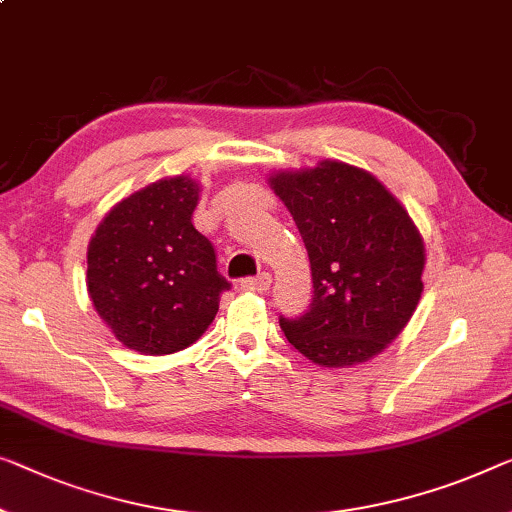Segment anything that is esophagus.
I'll use <instances>...</instances> for the list:
<instances>
[{"mask_svg":"<svg viewBox=\"0 0 512 512\" xmlns=\"http://www.w3.org/2000/svg\"><path fill=\"white\" fill-rule=\"evenodd\" d=\"M271 282H273L271 273H259V276H255V278L241 280V289H243V292L262 294V292H266V289L271 287Z\"/></svg>","mask_w":512,"mask_h":512,"instance_id":"esophagus-1","label":"esophagus"}]
</instances>
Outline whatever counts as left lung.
Returning <instances> with one entry per match:
<instances>
[{"label": "left lung", "instance_id": "8db88e82", "mask_svg": "<svg viewBox=\"0 0 512 512\" xmlns=\"http://www.w3.org/2000/svg\"><path fill=\"white\" fill-rule=\"evenodd\" d=\"M310 257V310L280 319L294 349L322 368H354L391 345L423 294L425 243L375 174L319 160L269 177Z\"/></svg>", "mask_w": 512, "mask_h": 512}]
</instances>
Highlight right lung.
<instances>
[{
  "label": "right lung",
  "mask_w": 512,
  "mask_h": 512,
  "mask_svg": "<svg viewBox=\"0 0 512 512\" xmlns=\"http://www.w3.org/2000/svg\"><path fill=\"white\" fill-rule=\"evenodd\" d=\"M200 183L158 179L114 204L87 248V292L98 317L137 354L181 352L202 338L230 282L193 227Z\"/></svg>",
  "instance_id": "add662e5"
}]
</instances>
